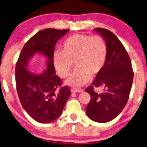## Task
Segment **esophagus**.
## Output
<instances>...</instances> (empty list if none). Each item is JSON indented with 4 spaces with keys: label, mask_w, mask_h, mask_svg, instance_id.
Listing matches in <instances>:
<instances>
[{
    "label": "esophagus",
    "mask_w": 147,
    "mask_h": 147,
    "mask_svg": "<svg viewBox=\"0 0 147 147\" xmlns=\"http://www.w3.org/2000/svg\"><path fill=\"white\" fill-rule=\"evenodd\" d=\"M83 92V89H76V88L71 89L72 93H81Z\"/></svg>",
    "instance_id": "1"
}]
</instances>
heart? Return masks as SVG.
<instances>
[{
	"mask_svg": "<svg viewBox=\"0 0 147 147\" xmlns=\"http://www.w3.org/2000/svg\"><path fill=\"white\" fill-rule=\"evenodd\" d=\"M63 50L55 49L52 62L59 75L66 78L75 63L77 67L66 84L79 87L88 83L92 75L102 69L107 56V45L100 35L74 34L64 40Z\"/></svg>",
	"mask_w": 147,
	"mask_h": 147,
	"instance_id": "obj_1",
	"label": "heart"
}]
</instances>
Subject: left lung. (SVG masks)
Instances as JSON below:
<instances>
[{
	"mask_svg": "<svg viewBox=\"0 0 147 147\" xmlns=\"http://www.w3.org/2000/svg\"><path fill=\"white\" fill-rule=\"evenodd\" d=\"M105 40L107 56L105 66L96 75L86 92L91 96L86 107L88 117L96 122L106 123L119 115L129 98L134 72L127 52L118 38L107 29L95 28ZM104 86V92L98 94L93 87Z\"/></svg>",
	"mask_w": 147,
	"mask_h": 147,
	"instance_id": "left-lung-1",
	"label": "left lung"
}]
</instances>
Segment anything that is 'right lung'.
<instances>
[{
    "label": "right lung",
    "mask_w": 147,
    "mask_h": 147,
    "mask_svg": "<svg viewBox=\"0 0 147 147\" xmlns=\"http://www.w3.org/2000/svg\"><path fill=\"white\" fill-rule=\"evenodd\" d=\"M68 31L53 28L39 31L24 45L17 62L16 82L20 102L28 114L39 123L57 119L70 96L67 86L56 90L62 81L55 75L52 62L55 44ZM37 53L46 58V70L40 74L28 69L29 61Z\"/></svg>",
    "instance_id": "obj_1"
}]
</instances>
